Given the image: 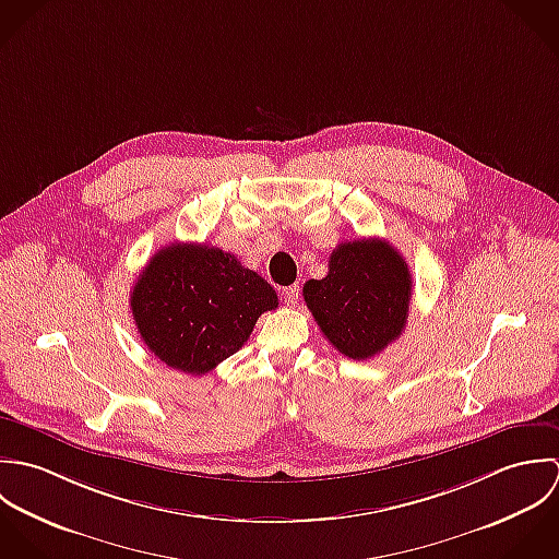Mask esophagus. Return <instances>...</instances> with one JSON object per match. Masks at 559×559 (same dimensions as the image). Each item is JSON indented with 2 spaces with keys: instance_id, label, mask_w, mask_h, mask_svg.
Wrapping results in <instances>:
<instances>
[{
  "instance_id": "esophagus-1",
  "label": "esophagus",
  "mask_w": 559,
  "mask_h": 559,
  "mask_svg": "<svg viewBox=\"0 0 559 559\" xmlns=\"http://www.w3.org/2000/svg\"><path fill=\"white\" fill-rule=\"evenodd\" d=\"M298 298H300V287H298V285H289V287L283 289V300H285V305L296 307V305H298Z\"/></svg>"
}]
</instances>
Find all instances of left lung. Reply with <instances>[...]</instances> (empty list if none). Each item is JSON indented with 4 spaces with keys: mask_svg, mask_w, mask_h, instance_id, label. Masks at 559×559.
<instances>
[{
    "mask_svg": "<svg viewBox=\"0 0 559 559\" xmlns=\"http://www.w3.org/2000/svg\"><path fill=\"white\" fill-rule=\"evenodd\" d=\"M305 302L324 336L343 356L367 360L406 329L413 276L384 239L336 246L322 281H307Z\"/></svg>",
    "mask_w": 559,
    "mask_h": 559,
    "instance_id": "obj_1",
    "label": "left lung"
}]
</instances>
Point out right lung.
<instances>
[{
  "mask_svg": "<svg viewBox=\"0 0 559 559\" xmlns=\"http://www.w3.org/2000/svg\"><path fill=\"white\" fill-rule=\"evenodd\" d=\"M276 307L278 296L265 278L205 243L164 246L131 292L140 338L162 362L192 376L235 354L259 316Z\"/></svg>",
  "mask_w": 559,
  "mask_h": 559,
  "instance_id": "obj_1",
  "label": "right lung"
}]
</instances>
